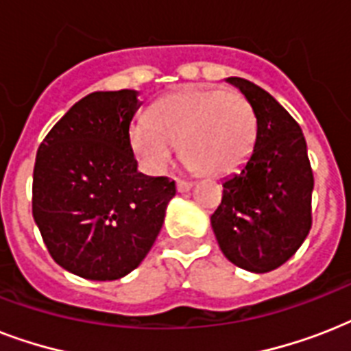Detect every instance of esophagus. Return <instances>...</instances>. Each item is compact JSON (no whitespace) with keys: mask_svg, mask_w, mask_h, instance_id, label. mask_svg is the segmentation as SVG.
<instances>
[{"mask_svg":"<svg viewBox=\"0 0 351 351\" xmlns=\"http://www.w3.org/2000/svg\"><path fill=\"white\" fill-rule=\"evenodd\" d=\"M191 187H193V182H189V180H180V178L176 180V189H178V191H180V193L189 191Z\"/></svg>","mask_w":351,"mask_h":351,"instance_id":"obj_1","label":"esophagus"}]
</instances>
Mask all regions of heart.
Returning a JSON list of instances; mask_svg holds the SVG:
<instances>
[{
    "label": "heart",
    "mask_w": 351,
    "mask_h": 351,
    "mask_svg": "<svg viewBox=\"0 0 351 351\" xmlns=\"http://www.w3.org/2000/svg\"><path fill=\"white\" fill-rule=\"evenodd\" d=\"M132 151L151 171H160L180 145L184 164L197 175L222 176L250 156L256 117L244 96L217 89H182L164 96L149 120L129 131Z\"/></svg>",
    "instance_id": "1"
}]
</instances>
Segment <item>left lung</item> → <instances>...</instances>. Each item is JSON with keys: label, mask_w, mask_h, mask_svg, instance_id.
I'll use <instances>...</instances> for the list:
<instances>
[{"label": "left lung", "mask_w": 351, "mask_h": 351, "mask_svg": "<svg viewBox=\"0 0 351 351\" xmlns=\"http://www.w3.org/2000/svg\"><path fill=\"white\" fill-rule=\"evenodd\" d=\"M228 82L253 107L256 138L247 164L222 184L211 226L228 261L267 273L289 261L310 233L313 171L293 117L258 85L237 76Z\"/></svg>", "instance_id": "obj_1"}]
</instances>
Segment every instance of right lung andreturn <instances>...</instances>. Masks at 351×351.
I'll use <instances>...</instances> for the list:
<instances>
[{"label": "right lung", "instance_id": "1", "mask_svg": "<svg viewBox=\"0 0 351 351\" xmlns=\"http://www.w3.org/2000/svg\"><path fill=\"white\" fill-rule=\"evenodd\" d=\"M129 89L90 93L52 127L36 153L32 217L51 256L90 280L131 273L153 247L175 180L136 171Z\"/></svg>", "mask_w": 351, "mask_h": 351}]
</instances>
